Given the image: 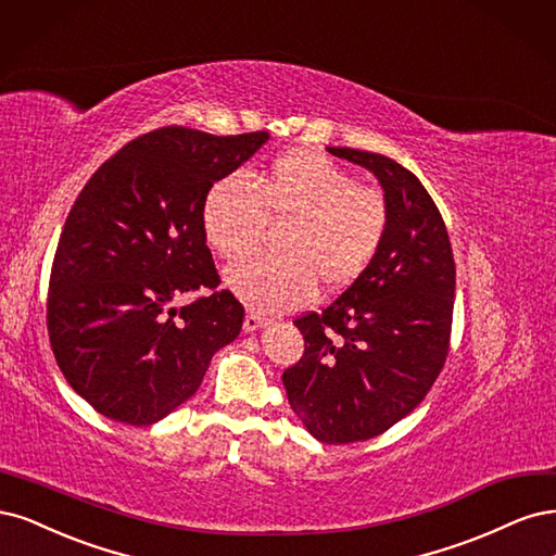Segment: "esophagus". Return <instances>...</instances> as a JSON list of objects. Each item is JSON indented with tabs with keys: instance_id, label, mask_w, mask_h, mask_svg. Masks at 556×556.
<instances>
[{
	"instance_id": "34e87169",
	"label": "esophagus",
	"mask_w": 556,
	"mask_h": 556,
	"mask_svg": "<svg viewBox=\"0 0 556 556\" xmlns=\"http://www.w3.org/2000/svg\"><path fill=\"white\" fill-rule=\"evenodd\" d=\"M265 326H267V320L261 314L252 312V314L244 316V332H256V330H261Z\"/></svg>"
}]
</instances>
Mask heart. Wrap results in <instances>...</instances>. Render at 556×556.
<instances>
[{
  "label": "heart",
  "mask_w": 556,
  "mask_h": 556,
  "mask_svg": "<svg viewBox=\"0 0 556 556\" xmlns=\"http://www.w3.org/2000/svg\"><path fill=\"white\" fill-rule=\"evenodd\" d=\"M207 242L226 261L261 244L265 226L286 224L275 242L279 258L230 267L226 281L258 312H293L316 289L337 293L365 275L388 236V203L326 154L295 150L279 156L254 182L232 173L214 182L201 210Z\"/></svg>",
  "instance_id": "b5f03b06"
}]
</instances>
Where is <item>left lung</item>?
Segmentation results:
<instances>
[{
	"mask_svg": "<svg viewBox=\"0 0 556 556\" xmlns=\"http://www.w3.org/2000/svg\"><path fill=\"white\" fill-rule=\"evenodd\" d=\"M328 152L379 180L388 236L330 307L293 320L304 353L281 381L314 439L353 443L400 422L437 381L451 339L455 261L441 214L414 173L383 154Z\"/></svg>",
	"mask_w": 556,
	"mask_h": 556,
	"instance_id": "obj_1",
	"label": "left lung"
}]
</instances>
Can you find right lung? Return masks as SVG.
Returning <instances> with one entry per match:
<instances>
[{"instance_id": "right-lung-1", "label": "right lung", "mask_w": 556, "mask_h": 556, "mask_svg": "<svg viewBox=\"0 0 556 556\" xmlns=\"http://www.w3.org/2000/svg\"><path fill=\"white\" fill-rule=\"evenodd\" d=\"M267 140L166 127L124 146L80 191L52 263L48 332L68 386L101 416L166 418L240 334L244 307L228 291L174 302L219 286L203 199Z\"/></svg>"}]
</instances>
